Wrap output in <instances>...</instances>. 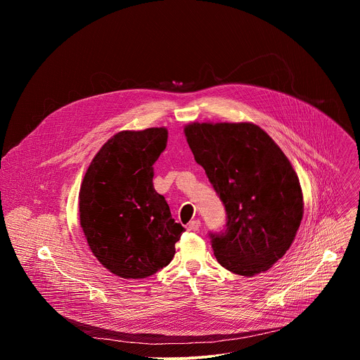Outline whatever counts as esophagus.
<instances>
[{
    "mask_svg": "<svg viewBox=\"0 0 360 360\" xmlns=\"http://www.w3.org/2000/svg\"><path fill=\"white\" fill-rule=\"evenodd\" d=\"M199 228H200V221H199V219L191 221V222L188 224V226H186V229H188L189 232H198Z\"/></svg>",
    "mask_w": 360,
    "mask_h": 360,
    "instance_id": "34e87169",
    "label": "esophagus"
}]
</instances>
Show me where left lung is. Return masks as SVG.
Here are the masks:
<instances>
[{"mask_svg":"<svg viewBox=\"0 0 360 360\" xmlns=\"http://www.w3.org/2000/svg\"><path fill=\"white\" fill-rule=\"evenodd\" d=\"M184 131L225 205V229L210 233L218 262L242 276L268 271L290 248L303 217L302 188L289 160L250 122H192Z\"/></svg>","mask_w":360,"mask_h":360,"instance_id":"1","label":"left lung"}]
</instances>
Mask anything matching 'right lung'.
I'll return each mask as SVG.
<instances>
[{
	"instance_id": "right-lung-1",
	"label": "right lung",
	"mask_w": 360,
	"mask_h": 360,
	"mask_svg": "<svg viewBox=\"0 0 360 360\" xmlns=\"http://www.w3.org/2000/svg\"><path fill=\"white\" fill-rule=\"evenodd\" d=\"M167 128L122 131L104 143L79 189V222L95 258L114 275L141 279L167 266L185 231L153 188Z\"/></svg>"
}]
</instances>
